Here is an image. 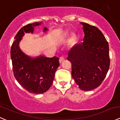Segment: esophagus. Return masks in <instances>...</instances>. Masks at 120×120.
Wrapping results in <instances>:
<instances>
[{"label":"esophagus","mask_w":120,"mask_h":120,"mask_svg":"<svg viewBox=\"0 0 120 120\" xmlns=\"http://www.w3.org/2000/svg\"><path fill=\"white\" fill-rule=\"evenodd\" d=\"M64 60H65V58H64V56H60V60H60V62L61 63L62 62L64 61Z\"/></svg>","instance_id":"1"}]
</instances>
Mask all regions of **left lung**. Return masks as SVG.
Listing matches in <instances>:
<instances>
[{"label": "left lung", "instance_id": "8db88e82", "mask_svg": "<svg viewBox=\"0 0 120 120\" xmlns=\"http://www.w3.org/2000/svg\"><path fill=\"white\" fill-rule=\"evenodd\" d=\"M82 44L75 45L68 52L72 63V76L82 90H92L101 84L110 67L109 46L101 31L85 22Z\"/></svg>", "mask_w": 120, "mask_h": 120}]
</instances>
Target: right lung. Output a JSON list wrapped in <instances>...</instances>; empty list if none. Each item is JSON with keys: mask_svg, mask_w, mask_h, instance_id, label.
Here are the masks:
<instances>
[{"mask_svg": "<svg viewBox=\"0 0 120 120\" xmlns=\"http://www.w3.org/2000/svg\"><path fill=\"white\" fill-rule=\"evenodd\" d=\"M42 24L35 22L28 24L21 28L15 37L10 51L13 70L16 80L30 93L41 94L47 92L52 84L56 69L60 66L56 56L47 58L40 55L32 58L25 54L19 47L24 33H33L34 28ZM48 30L46 27L44 32Z\"/></svg>", "mask_w": 120, "mask_h": 120, "instance_id": "add662e5", "label": "right lung"}]
</instances>
